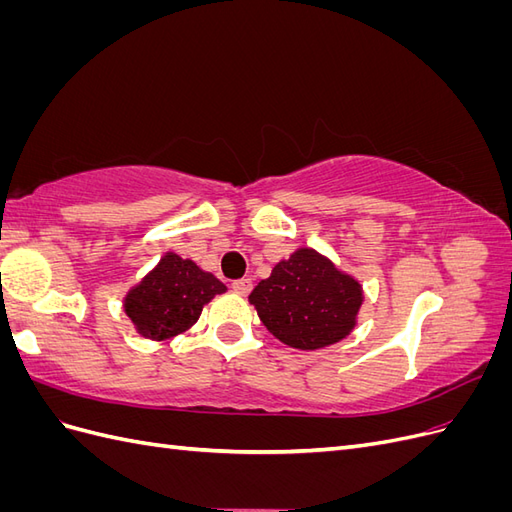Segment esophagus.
Returning <instances> with one entry per match:
<instances>
[{"label": "esophagus", "mask_w": 512, "mask_h": 512, "mask_svg": "<svg viewBox=\"0 0 512 512\" xmlns=\"http://www.w3.org/2000/svg\"><path fill=\"white\" fill-rule=\"evenodd\" d=\"M232 290H235L237 294H241V297H245V294H250V290H252V280H235L232 282Z\"/></svg>", "instance_id": "obj_1"}]
</instances>
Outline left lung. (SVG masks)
Wrapping results in <instances>:
<instances>
[{
  "mask_svg": "<svg viewBox=\"0 0 512 512\" xmlns=\"http://www.w3.org/2000/svg\"><path fill=\"white\" fill-rule=\"evenodd\" d=\"M258 318L282 344L320 350L342 342L356 327L363 286L312 247L280 260L250 294Z\"/></svg>",
  "mask_w": 512,
  "mask_h": 512,
  "instance_id": "8db88e82",
  "label": "left lung"
}]
</instances>
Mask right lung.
I'll list each match as a JSON object with an SVG mask.
<instances>
[{
	"mask_svg": "<svg viewBox=\"0 0 512 512\" xmlns=\"http://www.w3.org/2000/svg\"><path fill=\"white\" fill-rule=\"evenodd\" d=\"M226 292V286L196 262L166 252L141 282L123 297V312L138 335L153 342L188 331L200 318L203 307Z\"/></svg>",
	"mask_w": 512,
	"mask_h": 512,
	"instance_id": "1",
	"label": "right lung"
}]
</instances>
